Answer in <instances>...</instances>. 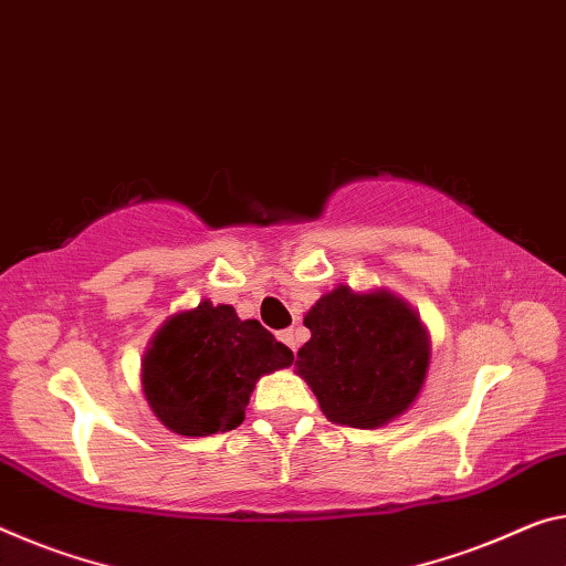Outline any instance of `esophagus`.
Instances as JSON below:
<instances>
[{"mask_svg": "<svg viewBox=\"0 0 566 566\" xmlns=\"http://www.w3.org/2000/svg\"><path fill=\"white\" fill-rule=\"evenodd\" d=\"M277 338H281L291 352H298V332H295V328H285V332L277 334Z\"/></svg>", "mask_w": 566, "mask_h": 566, "instance_id": "obj_1", "label": "esophagus"}]
</instances>
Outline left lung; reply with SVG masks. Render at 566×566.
Segmentation results:
<instances>
[{"mask_svg":"<svg viewBox=\"0 0 566 566\" xmlns=\"http://www.w3.org/2000/svg\"><path fill=\"white\" fill-rule=\"evenodd\" d=\"M303 326L298 374L328 422L371 430L402 415L420 395L430 364L428 334L417 313L392 293L321 295Z\"/></svg>","mask_w":566,"mask_h":566,"instance_id":"1","label":"left lung"}]
</instances>
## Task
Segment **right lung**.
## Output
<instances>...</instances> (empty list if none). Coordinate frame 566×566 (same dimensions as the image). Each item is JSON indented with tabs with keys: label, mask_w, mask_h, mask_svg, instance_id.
<instances>
[{
	"label": "right lung",
	"mask_w": 566,
	"mask_h": 566,
	"mask_svg": "<svg viewBox=\"0 0 566 566\" xmlns=\"http://www.w3.org/2000/svg\"><path fill=\"white\" fill-rule=\"evenodd\" d=\"M293 352L255 318L202 301L156 332L142 364L144 395L169 430L187 438L234 430L255 381L291 367Z\"/></svg>",
	"instance_id": "1"
}]
</instances>
